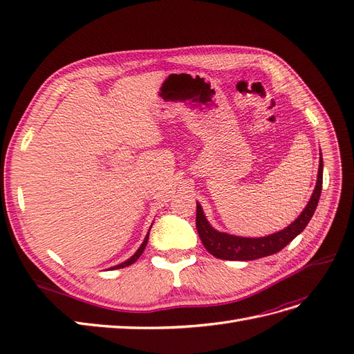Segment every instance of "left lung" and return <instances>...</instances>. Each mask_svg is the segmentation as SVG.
<instances>
[{"label":"left lung","mask_w":354,"mask_h":354,"mask_svg":"<svg viewBox=\"0 0 354 354\" xmlns=\"http://www.w3.org/2000/svg\"><path fill=\"white\" fill-rule=\"evenodd\" d=\"M322 180H324V159H322V153H320L316 187L303 212L299 214L298 218H295L283 230H279L273 234H269V236H261V238L234 236V234L216 230L207 220L201 203L196 202V229L203 246H205L207 251L211 255L217 257V259L232 260V261H250V260H257V259H261V257L279 252L294 238H297L298 234L306 229L308 221L312 220L320 198V192H322Z\"/></svg>","instance_id":"8db88e82"}]
</instances>
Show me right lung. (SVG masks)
Segmentation results:
<instances>
[{
    "label": "right lung",
    "instance_id": "right-lung-1",
    "mask_svg": "<svg viewBox=\"0 0 354 354\" xmlns=\"http://www.w3.org/2000/svg\"><path fill=\"white\" fill-rule=\"evenodd\" d=\"M152 227V226H151ZM149 232H151V229H149ZM149 232H147V234H146V238H145V241L142 242V245H140V248H138L130 259H128L127 261H124V263H121V264H116V266H113V267H111V270H116V269H122V267H127V266H131L133 263H136L137 260H138V257H140L142 254H143V251H145V248H146V245H147V241H149Z\"/></svg>",
    "mask_w": 354,
    "mask_h": 354
}]
</instances>
